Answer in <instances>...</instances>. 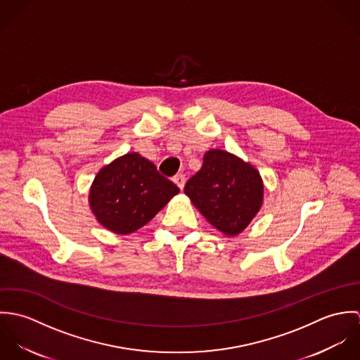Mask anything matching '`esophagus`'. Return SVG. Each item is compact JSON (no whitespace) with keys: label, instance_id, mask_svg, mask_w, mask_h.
<instances>
[{"label":"esophagus","instance_id":"obj_1","mask_svg":"<svg viewBox=\"0 0 360 360\" xmlns=\"http://www.w3.org/2000/svg\"><path fill=\"white\" fill-rule=\"evenodd\" d=\"M173 183L180 188L183 190L184 188V184H186V176L184 174H177L173 177Z\"/></svg>","mask_w":360,"mask_h":360}]
</instances>
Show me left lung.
<instances>
[{
    "label": "left lung",
    "instance_id": "left-lung-1",
    "mask_svg": "<svg viewBox=\"0 0 360 360\" xmlns=\"http://www.w3.org/2000/svg\"><path fill=\"white\" fill-rule=\"evenodd\" d=\"M206 220L227 237L243 233L263 205V180L251 163L223 150H209L201 170L184 187Z\"/></svg>",
    "mask_w": 360,
    "mask_h": 360
}]
</instances>
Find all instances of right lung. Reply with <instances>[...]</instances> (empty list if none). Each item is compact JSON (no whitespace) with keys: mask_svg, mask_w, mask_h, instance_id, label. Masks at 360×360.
Returning <instances> with one entry per match:
<instances>
[{"mask_svg":"<svg viewBox=\"0 0 360 360\" xmlns=\"http://www.w3.org/2000/svg\"><path fill=\"white\" fill-rule=\"evenodd\" d=\"M179 193V187L159 174L151 160L129 153L97 173L89 205L106 230L126 236L146 226Z\"/></svg>","mask_w":360,"mask_h":360,"instance_id":"add662e5","label":"right lung"}]
</instances>
